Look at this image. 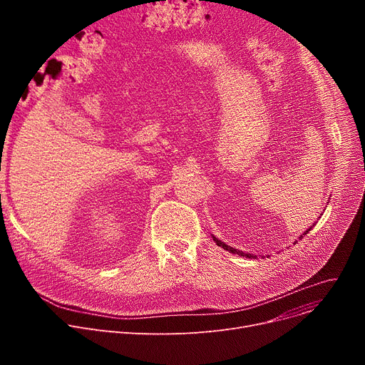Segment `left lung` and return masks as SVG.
Instances as JSON below:
<instances>
[{
    "label": "left lung",
    "instance_id": "1",
    "mask_svg": "<svg viewBox=\"0 0 365 365\" xmlns=\"http://www.w3.org/2000/svg\"><path fill=\"white\" fill-rule=\"evenodd\" d=\"M314 226V225H312ZM311 231V227L308 229V231H304V234L303 235H306ZM303 235H300L299 238H303ZM213 240H215V242L219 245V247H222V248H225L226 252H229V253H234V255H238V256H242V257H248V259H255L256 256L255 255H250V253H244V252H241V250H237V248H234V247H231V245H227V244H225V242H222L220 240H217L215 235H213Z\"/></svg>",
    "mask_w": 365,
    "mask_h": 365
}]
</instances>
